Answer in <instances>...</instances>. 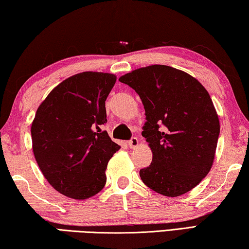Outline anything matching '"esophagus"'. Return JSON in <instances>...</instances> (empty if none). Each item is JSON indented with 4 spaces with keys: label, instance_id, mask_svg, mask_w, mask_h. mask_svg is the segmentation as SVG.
Listing matches in <instances>:
<instances>
[{
    "label": "esophagus",
    "instance_id": "1",
    "mask_svg": "<svg viewBox=\"0 0 249 249\" xmlns=\"http://www.w3.org/2000/svg\"><path fill=\"white\" fill-rule=\"evenodd\" d=\"M138 144H139V140H138L136 137H132L131 139H130V140L128 141V145H129V148H131V149L136 148V146H138Z\"/></svg>",
    "mask_w": 249,
    "mask_h": 249
}]
</instances>
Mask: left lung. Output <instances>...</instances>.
Listing matches in <instances>:
<instances>
[{
    "label": "left lung",
    "mask_w": 249,
    "mask_h": 249,
    "mask_svg": "<svg viewBox=\"0 0 249 249\" xmlns=\"http://www.w3.org/2000/svg\"><path fill=\"white\" fill-rule=\"evenodd\" d=\"M143 104L142 136L152 162L140 178L154 192L180 196L196 186L213 165L219 120L213 101L197 79L165 65H151L121 76Z\"/></svg>",
    "instance_id": "8db88e82"
}]
</instances>
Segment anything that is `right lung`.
<instances>
[{
    "label": "right lung",
    "mask_w": 249,
    "mask_h": 249,
    "mask_svg": "<svg viewBox=\"0 0 249 249\" xmlns=\"http://www.w3.org/2000/svg\"><path fill=\"white\" fill-rule=\"evenodd\" d=\"M116 79L108 72L76 74L53 89L36 111L33 152L45 178L65 196L86 199L106 184L108 161L120 149L101 130Z\"/></svg>",
    "instance_id": "1"
}]
</instances>
